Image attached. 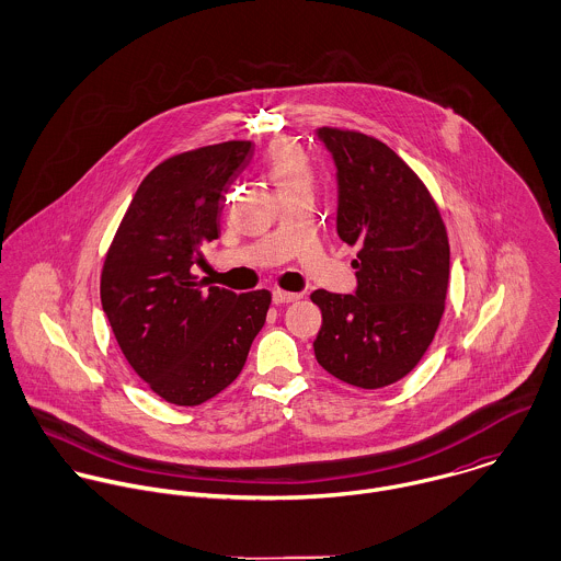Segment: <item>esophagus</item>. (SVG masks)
Returning <instances> with one entry per match:
<instances>
[{
  "label": "esophagus",
  "instance_id": "34e87169",
  "mask_svg": "<svg viewBox=\"0 0 561 561\" xmlns=\"http://www.w3.org/2000/svg\"><path fill=\"white\" fill-rule=\"evenodd\" d=\"M272 298H274V302H276V305H289V302H296V300H300V298H302V294H294V291H283V289H276Z\"/></svg>",
  "mask_w": 561,
  "mask_h": 561
}]
</instances>
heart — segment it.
<instances>
[{
	"mask_svg": "<svg viewBox=\"0 0 561 561\" xmlns=\"http://www.w3.org/2000/svg\"><path fill=\"white\" fill-rule=\"evenodd\" d=\"M263 168L278 194L294 190H311L313 187V168L307 160L305 151L289 140H278L267 149Z\"/></svg>",
	"mask_w": 561,
	"mask_h": 561,
	"instance_id": "obj_1",
	"label": "heart"
}]
</instances>
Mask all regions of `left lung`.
<instances>
[{
	"mask_svg": "<svg viewBox=\"0 0 561 561\" xmlns=\"http://www.w3.org/2000/svg\"><path fill=\"white\" fill-rule=\"evenodd\" d=\"M339 181L336 233L358 245L356 294L318 289L321 367L358 389L408 376L427 352L449 285V240L416 172L374 136L321 127Z\"/></svg>",
	"mask_w": 561,
	"mask_h": 561,
	"instance_id": "left-lung-1",
	"label": "left lung"
}]
</instances>
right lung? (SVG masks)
<instances>
[{
    "instance_id": "1",
    "label": "right lung",
    "mask_w": 561,
    "mask_h": 561,
    "mask_svg": "<svg viewBox=\"0 0 561 561\" xmlns=\"http://www.w3.org/2000/svg\"><path fill=\"white\" fill-rule=\"evenodd\" d=\"M254 145L229 140L172 156L140 183L101 270V305L131 369L161 400L198 405L243 369L272 302L267 289H203L192 265L218 240L227 187Z\"/></svg>"
}]
</instances>
